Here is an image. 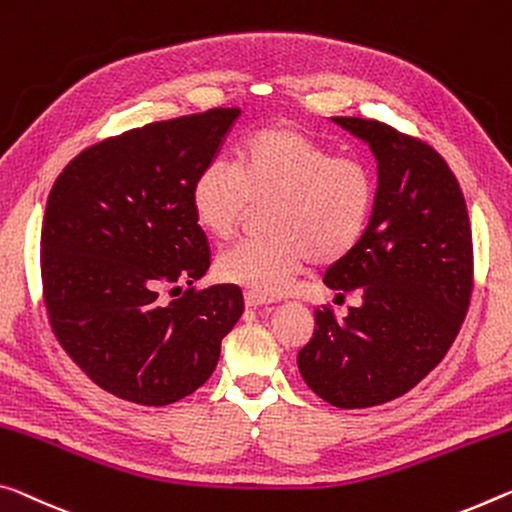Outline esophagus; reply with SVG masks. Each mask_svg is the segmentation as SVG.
<instances>
[{"label":"esophagus","instance_id":"34e87169","mask_svg":"<svg viewBox=\"0 0 512 512\" xmlns=\"http://www.w3.org/2000/svg\"><path fill=\"white\" fill-rule=\"evenodd\" d=\"M243 300H246V307H253V310H257V307H264V305H271L273 300L271 298H264L259 294H253V291H246V296H243Z\"/></svg>","mask_w":512,"mask_h":512}]
</instances>
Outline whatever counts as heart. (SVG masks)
<instances>
[{
    "label": "heart",
    "mask_w": 512,
    "mask_h": 512,
    "mask_svg": "<svg viewBox=\"0 0 512 512\" xmlns=\"http://www.w3.org/2000/svg\"><path fill=\"white\" fill-rule=\"evenodd\" d=\"M255 205H269L271 237L223 250L216 273L275 298L310 259L335 264L360 246L376 209V175L367 161L335 154L303 129L266 125L241 141L234 170L212 161L191 184L193 218L218 241L232 239Z\"/></svg>",
    "instance_id": "1"
}]
</instances>
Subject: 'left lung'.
Segmentation results:
<instances>
[{"instance_id": "8db88e82", "label": "left lung", "mask_w": 512, "mask_h": 512, "mask_svg": "<svg viewBox=\"0 0 512 512\" xmlns=\"http://www.w3.org/2000/svg\"><path fill=\"white\" fill-rule=\"evenodd\" d=\"M378 159L376 209L351 255L323 282L362 296L339 321L314 312L298 353L300 376L335 408H373L421 383L449 351L474 291L472 225L460 184L442 154L387 123L335 116Z\"/></svg>"}]
</instances>
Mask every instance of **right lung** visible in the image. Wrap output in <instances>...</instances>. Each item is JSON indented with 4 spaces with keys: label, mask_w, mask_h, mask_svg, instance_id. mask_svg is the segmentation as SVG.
Returning <instances> with one entry per match:
<instances>
[{
    "label": "right lung",
    "mask_w": 512,
    "mask_h": 512,
    "mask_svg": "<svg viewBox=\"0 0 512 512\" xmlns=\"http://www.w3.org/2000/svg\"><path fill=\"white\" fill-rule=\"evenodd\" d=\"M239 113L209 109L109 136L52 186L40 230L47 321L70 360L118 399L168 405L196 392L243 312L239 287L193 285L212 253L191 209V184ZM161 290L176 298L166 304Z\"/></svg>",
    "instance_id": "1"
}]
</instances>
